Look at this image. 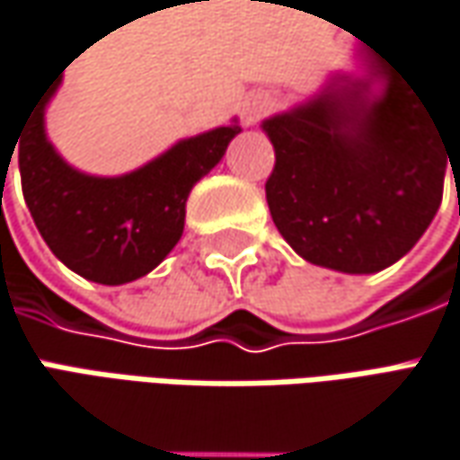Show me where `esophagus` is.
Masks as SVG:
<instances>
[{"instance_id":"34e87169","label":"esophagus","mask_w":460,"mask_h":460,"mask_svg":"<svg viewBox=\"0 0 460 460\" xmlns=\"http://www.w3.org/2000/svg\"><path fill=\"white\" fill-rule=\"evenodd\" d=\"M268 97H252L250 102L244 105V120H247V126L257 123L262 118V112L268 111Z\"/></svg>"}]
</instances>
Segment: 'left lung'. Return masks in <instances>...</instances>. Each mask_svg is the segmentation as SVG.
Returning a JSON list of instances; mask_svg holds the SVG:
<instances>
[{"instance_id": "left-lung-1", "label": "left lung", "mask_w": 460, "mask_h": 460, "mask_svg": "<svg viewBox=\"0 0 460 460\" xmlns=\"http://www.w3.org/2000/svg\"><path fill=\"white\" fill-rule=\"evenodd\" d=\"M368 66L384 79L378 97L368 82L340 79L262 123L275 149L265 182L275 226L304 260L340 272L404 257L440 208L448 162L458 164L410 79L376 49Z\"/></svg>"}]
</instances>
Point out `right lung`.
Segmentation results:
<instances>
[{"label": "right lung", "mask_w": 460, "mask_h": 460, "mask_svg": "<svg viewBox=\"0 0 460 460\" xmlns=\"http://www.w3.org/2000/svg\"><path fill=\"white\" fill-rule=\"evenodd\" d=\"M61 79L43 92L14 141L22 195L50 252L76 275L120 286L156 268L185 229L192 185L226 154L239 123L185 138L123 177L71 170L43 130V111Z\"/></svg>", "instance_id": "1"}]
</instances>
